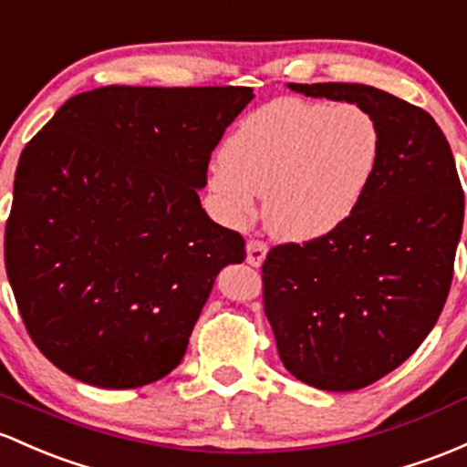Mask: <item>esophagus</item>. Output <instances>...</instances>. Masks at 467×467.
Masks as SVG:
<instances>
[{"label": "esophagus", "instance_id": "esophagus-1", "mask_svg": "<svg viewBox=\"0 0 467 467\" xmlns=\"http://www.w3.org/2000/svg\"><path fill=\"white\" fill-rule=\"evenodd\" d=\"M267 252H269V247L263 243V240H249L247 243V263L252 265V267H260V265L265 263V258H267Z\"/></svg>", "mask_w": 467, "mask_h": 467}]
</instances>
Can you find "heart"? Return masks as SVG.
Here are the masks:
<instances>
[{
	"label": "heart",
	"instance_id": "obj_1",
	"mask_svg": "<svg viewBox=\"0 0 467 467\" xmlns=\"http://www.w3.org/2000/svg\"><path fill=\"white\" fill-rule=\"evenodd\" d=\"M383 151L379 119L352 102L278 98L240 119L209 175L232 227L252 220L263 195L269 234L309 243L338 232L358 212Z\"/></svg>",
	"mask_w": 467,
	"mask_h": 467
}]
</instances>
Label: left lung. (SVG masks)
I'll return each instance as SVG.
<instances>
[{
  "label": "left lung",
  "mask_w": 467,
  "mask_h": 467,
  "mask_svg": "<svg viewBox=\"0 0 467 467\" xmlns=\"http://www.w3.org/2000/svg\"><path fill=\"white\" fill-rule=\"evenodd\" d=\"M365 107L383 151L338 232L278 244L263 263L265 314L296 379L352 392L416 352L443 312L463 229V189L450 144L423 109L365 84H289Z\"/></svg>",
  "instance_id": "left-lung-1"
}]
</instances>
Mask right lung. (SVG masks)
Wrapping results in <instances>:
<instances>
[{"label":"right lung","mask_w":467,"mask_h":467,"mask_svg":"<svg viewBox=\"0 0 467 467\" xmlns=\"http://www.w3.org/2000/svg\"><path fill=\"white\" fill-rule=\"evenodd\" d=\"M247 87H102L67 99L19 155L4 258L48 360L82 383L160 380L187 352L244 240L200 204Z\"/></svg>","instance_id":"1"}]
</instances>
